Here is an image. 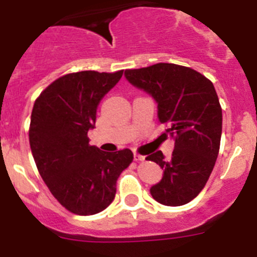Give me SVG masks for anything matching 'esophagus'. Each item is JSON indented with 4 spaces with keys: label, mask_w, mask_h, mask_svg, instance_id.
<instances>
[{
    "label": "esophagus",
    "mask_w": 257,
    "mask_h": 257,
    "mask_svg": "<svg viewBox=\"0 0 257 257\" xmlns=\"http://www.w3.org/2000/svg\"><path fill=\"white\" fill-rule=\"evenodd\" d=\"M134 160H135L136 162H139V161H144L145 157L142 156V154H139V153H134Z\"/></svg>",
    "instance_id": "34e87169"
}]
</instances>
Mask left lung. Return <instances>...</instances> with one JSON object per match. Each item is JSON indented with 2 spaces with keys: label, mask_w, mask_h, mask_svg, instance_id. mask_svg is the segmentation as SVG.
<instances>
[{
  "label": "left lung",
  "mask_w": 257,
  "mask_h": 257,
  "mask_svg": "<svg viewBox=\"0 0 257 257\" xmlns=\"http://www.w3.org/2000/svg\"><path fill=\"white\" fill-rule=\"evenodd\" d=\"M124 77L156 100L158 119L175 140L170 158L161 151L147 157L163 170L152 197L165 206L185 205L205 188L219 154L222 113L215 87L197 70L170 63L127 69Z\"/></svg>",
  "instance_id": "left-lung-1"
}]
</instances>
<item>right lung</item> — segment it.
<instances>
[{"label":"right lung","instance_id":"add662e5","mask_svg":"<svg viewBox=\"0 0 257 257\" xmlns=\"http://www.w3.org/2000/svg\"><path fill=\"white\" fill-rule=\"evenodd\" d=\"M123 70L65 74L35 101L29 144L41 178L61 206L77 215H95L115 197L121 172L134 160L130 149L101 152L88 144L96 109Z\"/></svg>","mask_w":257,"mask_h":257}]
</instances>
